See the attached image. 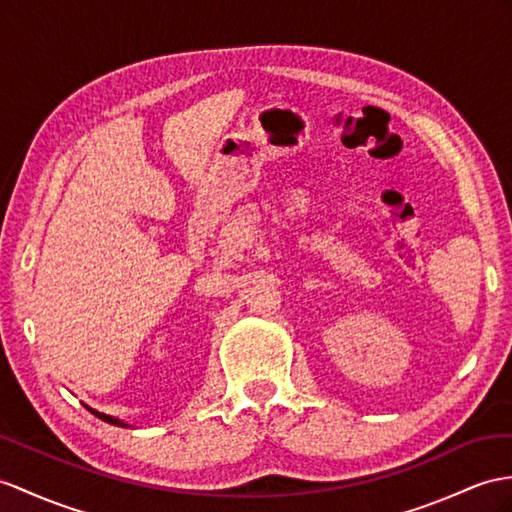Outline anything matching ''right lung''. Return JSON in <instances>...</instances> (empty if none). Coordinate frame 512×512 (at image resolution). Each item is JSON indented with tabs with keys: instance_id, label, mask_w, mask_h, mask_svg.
Returning <instances> with one entry per match:
<instances>
[{
	"instance_id": "right-lung-1",
	"label": "right lung",
	"mask_w": 512,
	"mask_h": 512,
	"mask_svg": "<svg viewBox=\"0 0 512 512\" xmlns=\"http://www.w3.org/2000/svg\"><path fill=\"white\" fill-rule=\"evenodd\" d=\"M86 410H91V413L95 415V417H99L102 421H106V423H112V426H121V428H130L128 423H123L121 419H117V417H110V415H104V413H99V410H93L91 406H86Z\"/></svg>"
}]
</instances>
